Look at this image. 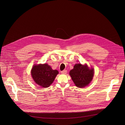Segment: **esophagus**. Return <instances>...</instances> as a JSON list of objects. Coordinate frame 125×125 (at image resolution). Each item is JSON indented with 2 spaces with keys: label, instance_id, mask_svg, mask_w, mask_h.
Returning <instances> with one entry per match:
<instances>
[{
  "label": "esophagus",
  "instance_id": "obj_1",
  "mask_svg": "<svg viewBox=\"0 0 125 125\" xmlns=\"http://www.w3.org/2000/svg\"><path fill=\"white\" fill-rule=\"evenodd\" d=\"M61 73H62V74H66V73H67V70H64L62 71L61 72Z\"/></svg>",
  "mask_w": 125,
  "mask_h": 125
}]
</instances>
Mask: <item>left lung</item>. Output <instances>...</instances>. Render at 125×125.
I'll use <instances>...</instances> for the list:
<instances>
[{
    "instance_id": "1",
    "label": "left lung",
    "mask_w": 125,
    "mask_h": 125,
    "mask_svg": "<svg viewBox=\"0 0 125 125\" xmlns=\"http://www.w3.org/2000/svg\"><path fill=\"white\" fill-rule=\"evenodd\" d=\"M69 74L75 86L82 88L88 86L92 81L94 71L92 67L89 68L87 64L83 65L79 63L74 65Z\"/></svg>"
}]
</instances>
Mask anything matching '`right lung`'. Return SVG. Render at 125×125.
<instances>
[{
    "label": "right lung",
    "instance_id": "right-lung-1",
    "mask_svg": "<svg viewBox=\"0 0 125 125\" xmlns=\"http://www.w3.org/2000/svg\"><path fill=\"white\" fill-rule=\"evenodd\" d=\"M58 73V70H53L47 64L34 65L31 70V74L35 82L43 88L49 87Z\"/></svg>",
    "mask_w": 125,
    "mask_h": 125
}]
</instances>
